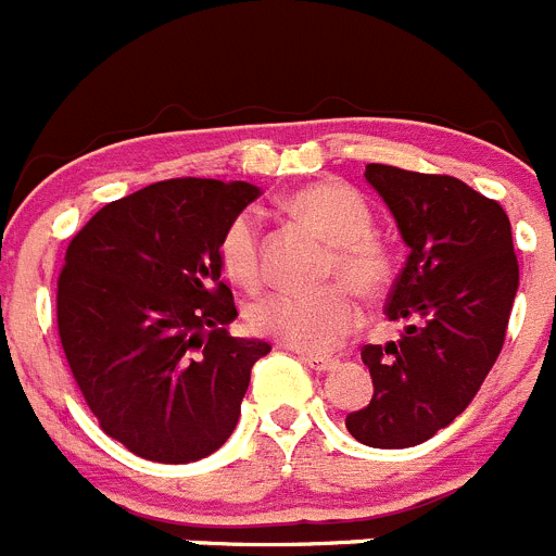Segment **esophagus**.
Returning a JSON list of instances; mask_svg holds the SVG:
<instances>
[{
    "label": "esophagus",
    "mask_w": 556,
    "mask_h": 556,
    "mask_svg": "<svg viewBox=\"0 0 556 556\" xmlns=\"http://www.w3.org/2000/svg\"><path fill=\"white\" fill-rule=\"evenodd\" d=\"M301 358H303V362H306L308 367H312V370H317V372L333 370V367L339 365L337 358H331V356H317V353H301Z\"/></svg>",
    "instance_id": "obj_1"
}]
</instances>
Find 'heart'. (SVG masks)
Instances as JSON below:
<instances>
[{"mask_svg":"<svg viewBox=\"0 0 556 556\" xmlns=\"http://www.w3.org/2000/svg\"><path fill=\"white\" fill-rule=\"evenodd\" d=\"M289 214L312 225L331 244L328 273L365 298H376L392 278L387 248L372 239V214L356 189L323 180L294 191L287 200ZM219 258L236 283H255L262 275V223L253 211H242L219 239ZM248 320L264 337L308 353H326L358 326V306L345 287L320 292L273 289L258 294L248 308Z\"/></svg>","mask_w":556,"mask_h":556,"instance_id":"b5f03b06","label":"heart"}]
</instances>
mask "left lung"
<instances>
[{"instance_id": "left-lung-1", "label": "left lung", "mask_w": 556, "mask_h": 556, "mask_svg": "<svg viewBox=\"0 0 556 556\" xmlns=\"http://www.w3.org/2000/svg\"><path fill=\"white\" fill-rule=\"evenodd\" d=\"M409 248L384 314L397 342L365 345L372 397L345 426L370 448H412L468 409L498 358L518 294L513 228L495 200L448 175L367 164Z\"/></svg>"}]
</instances>
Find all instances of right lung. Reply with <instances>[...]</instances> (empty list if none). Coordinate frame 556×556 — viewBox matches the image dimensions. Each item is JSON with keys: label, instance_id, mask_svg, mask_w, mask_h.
Here are the masks:
<instances>
[{"label": "right lung", "instance_id": "obj_1", "mask_svg": "<svg viewBox=\"0 0 556 556\" xmlns=\"http://www.w3.org/2000/svg\"><path fill=\"white\" fill-rule=\"evenodd\" d=\"M262 189L178 178L113 200L66 250L58 331L102 431L164 465L214 454L273 348L230 337L219 239Z\"/></svg>", "mask_w": 556, "mask_h": 556}]
</instances>
